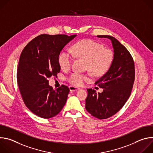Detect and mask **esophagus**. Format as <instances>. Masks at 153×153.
Listing matches in <instances>:
<instances>
[{"label":"esophagus","instance_id":"esophagus-1","mask_svg":"<svg viewBox=\"0 0 153 153\" xmlns=\"http://www.w3.org/2000/svg\"><path fill=\"white\" fill-rule=\"evenodd\" d=\"M69 88H70V90L71 91H77L78 90H79V88H77V87H76V86H72V85H70L69 86Z\"/></svg>","mask_w":153,"mask_h":153}]
</instances>
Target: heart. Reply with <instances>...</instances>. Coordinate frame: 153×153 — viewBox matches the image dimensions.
Here are the masks:
<instances>
[{"mask_svg":"<svg viewBox=\"0 0 153 153\" xmlns=\"http://www.w3.org/2000/svg\"><path fill=\"white\" fill-rule=\"evenodd\" d=\"M74 57L86 60V68L96 77L103 75L110 68L114 59V53L110 48H105L101 43L91 40L83 39L74 43L71 51L68 49L62 50L58 56L60 67L68 70L74 60ZM73 85L82 86L89 80L88 74L78 72L72 73L67 78Z\"/></svg>","mask_w":153,"mask_h":153,"instance_id":"b5f03b06","label":"heart"}]
</instances>
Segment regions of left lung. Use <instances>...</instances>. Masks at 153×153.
I'll return each mask as SVG.
<instances>
[{
    "instance_id": "obj_1",
    "label": "left lung",
    "mask_w": 153,
    "mask_h": 153,
    "mask_svg": "<svg viewBox=\"0 0 153 153\" xmlns=\"http://www.w3.org/2000/svg\"><path fill=\"white\" fill-rule=\"evenodd\" d=\"M111 40L114 59L110 68L96 82L103 91L96 93L87 89L85 108L93 116L105 119L116 114L123 106L131 95L135 79L134 62L128 50L114 37L97 36Z\"/></svg>"
}]
</instances>
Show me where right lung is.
<instances>
[{
  "instance_id": "right-lung-1",
  "label": "right lung",
  "mask_w": 153,
  "mask_h": 153,
  "mask_svg": "<svg viewBox=\"0 0 153 153\" xmlns=\"http://www.w3.org/2000/svg\"><path fill=\"white\" fill-rule=\"evenodd\" d=\"M76 35L41 34L31 40L22 51L17 82L24 103L36 116L49 119L58 114L66 103L70 89L62 85L54 90L48 79L60 71L58 56Z\"/></svg>"
}]
</instances>
